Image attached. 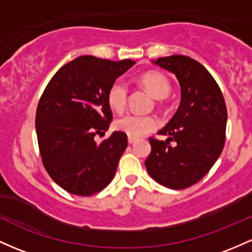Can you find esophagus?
Returning a JSON list of instances; mask_svg holds the SVG:
<instances>
[{"mask_svg":"<svg viewBox=\"0 0 252 252\" xmlns=\"http://www.w3.org/2000/svg\"><path fill=\"white\" fill-rule=\"evenodd\" d=\"M137 140V138H134V137H128V143L129 144H133L134 142H136Z\"/></svg>","mask_w":252,"mask_h":252,"instance_id":"34e87169","label":"esophagus"}]
</instances>
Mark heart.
I'll list each match as a JSON object with an SVG mask.
<instances>
[{
  "mask_svg": "<svg viewBox=\"0 0 252 252\" xmlns=\"http://www.w3.org/2000/svg\"><path fill=\"white\" fill-rule=\"evenodd\" d=\"M139 83L155 98H164L172 90L168 78L158 71L143 73L139 77ZM105 97H107L108 105L114 112H124L128 97V86L123 79H116L109 85ZM158 125V119L153 115L126 114L115 121V128L126 133L128 137L144 136L149 132L154 131Z\"/></svg>",
  "mask_w": 252,
  "mask_h": 252,
  "instance_id": "b5f03b06",
  "label": "heart"
}]
</instances>
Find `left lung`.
I'll use <instances>...</instances> for the list:
<instances>
[{
  "label": "left lung",
  "mask_w": 252,
  "mask_h": 252,
  "mask_svg": "<svg viewBox=\"0 0 252 252\" xmlns=\"http://www.w3.org/2000/svg\"><path fill=\"white\" fill-rule=\"evenodd\" d=\"M154 63L174 73L181 88V102L158 132L168 139L149 138L151 153L145 167L158 184L181 190L198 183L222 153L227 108L218 83L199 62L189 56L170 55ZM170 141L177 144L172 147Z\"/></svg>",
  "instance_id": "left-lung-1"
}]
</instances>
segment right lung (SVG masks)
Wrapping results in <instances>:
<instances>
[{
    "label": "right lung",
    "instance_id": "right-lung-1",
    "mask_svg": "<svg viewBox=\"0 0 252 252\" xmlns=\"http://www.w3.org/2000/svg\"><path fill=\"white\" fill-rule=\"evenodd\" d=\"M134 64L80 56L54 74L40 96L36 132L43 166L63 190L93 196L114 178L127 147V134L116 131L99 144L113 120L107 90Z\"/></svg>",
    "mask_w": 252,
    "mask_h": 252
}]
</instances>
